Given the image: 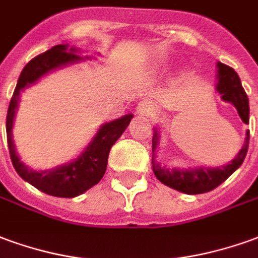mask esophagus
I'll return each mask as SVG.
<instances>
[{"label": "esophagus", "instance_id": "34e87169", "mask_svg": "<svg viewBox=\"0 0 258 258\" xmlns=\"http://www.w3.org/2000/svg\"><path fill=\"white\" fill-rule=\"evenodd\" d=\"M137 111L140 113V114H145V116H152L155 111H156V104L152 102V100H149V99H144L141 100L138 106H137Z\"/></svg>", "mask_w": 258, "mask_h": 258}]
</instances>
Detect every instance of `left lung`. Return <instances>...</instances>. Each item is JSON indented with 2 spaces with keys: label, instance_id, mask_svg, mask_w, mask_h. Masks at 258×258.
<instances>
[{
  "label": "left lung",
  "instance_id": "1",
  "mask_svg": "<svg viewBox=\"0 0 258 258\" xmlns=\"http://www.w3.org/2000/svg\"><path fill=\"white\" fill-rule=\"evenodd\" d=\"M217 67V91L222 95V100L229 102L235 106L243 123L248 124V98L243 89L239 75L235 73L233 68L225 66L222 62H218ZM248 138H250V131L247 130L244 145L239 151L237 156L230 163L222 167L169 169V167L160 166L158 162H155V158L152 156V169H154L155 176L167 187H172L174 190L185 192V194H203V192L211 191L217 188L219 184H222L223 181L242 165L247 154ZM158 141H159V134H158V130H155L154 137H152V152H155V149L158 147Z\"/></svg>",
  "mask_w": 258,
  "mask_h": 258
}]
</instances>
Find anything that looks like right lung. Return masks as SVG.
<instances>
[{"label":"right lung","instance_id":"1","mask_svg":"<svg viewBox=\"0 0 258 258\" xmlns=\"http://www.w3.org/2000/svg\"><path fill=\"white\" fill-rule=\"evenodd\" d=\"M77 53L78 51L75 48H68V44H58L29 61L19 75L7 113V141L10 148L11 160L16 173L25 181L35 185L37 190L54 197H77L98 184L106 172L111 147L121 137L133 118V114H125L121 118L103 124L99 128L98 134L93 137L85 151L77 159L55 169L36 172L19 160L12 141V127L21 91L35 84L37 79L50 71L82 60V57Z\"/></svg>","mask_w":258,"mask_h":258}]
</instances>
